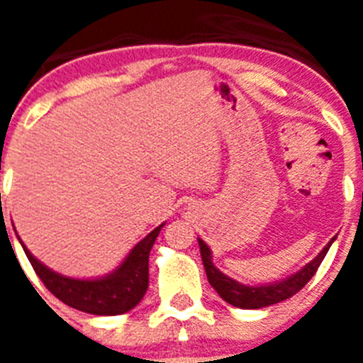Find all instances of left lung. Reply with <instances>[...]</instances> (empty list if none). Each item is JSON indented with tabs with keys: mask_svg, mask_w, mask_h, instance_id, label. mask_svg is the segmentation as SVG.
Listing matches in <instances>:
<instances>
[{
	"mask_svg": "<svg viewBox=\"0 0 363 363\" xmlns=\"http://www.w3.org/2000/svg\"><path fill=\"white\" fill-rule=\"evenodd\" d=\"M335 240L336 236L329 240V243L323 247L318 255L311 259L309 264L303 265V267H301L300 271L294 272V274L284 278V280L259 285L242 284V281H236L234 278L223 274V272L213 264V251L209 249V245H207L201 238H198V243H200L201 262H203L205 272H207V280L213 285L214 291L220 294L221 300H225L227 303H230V306L234 307H240V309H262V307L280 303V301L294 296L301 287H306V284L314 277V272L320 267L322 259L325 258L327 251H329V247L333 245Z\"/></svg>",
	"mask_w": 363,
	"mask_h": 363,
	"instance_id": "obj_1",
	"label": "left lung"
}]
</instances>
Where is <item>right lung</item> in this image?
I'll return each instance as SVG.
<instances>
[{
    "mask_svg": "<svg viewBox=\"0 0 363 363\" xmlns=\"http://www.w3.org/2000/svg\"><path fill=\"white\" fill-rule=\"evenodd\" d=\"M163 225L165 223L140 240L114 271L98 278H72L60 274L41 264L19 236L18 240L36 274L57 300L96 316H116L129 313L145 296L149 287V255Z\"/></svg>",
    "mask_w": 363,
    "mask_h": 363,
    "instance_id": "add662e5",
    "label": "right lung"
}]
</instances>
